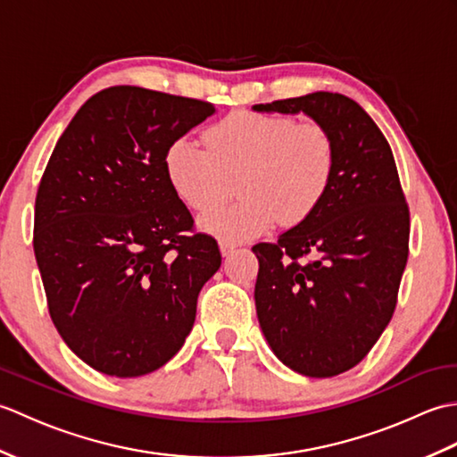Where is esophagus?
<instances>
[{"instance_id":"esophagus-1","label":"esophagus","mask_w":457,"mask_h":457,"mask_svg":"<svg viewBox=\"0 0 457 457\" xmlns=\"http://www.w3.org/2000/svg\"><path fill=\"white\" fill-rule=\"evenodd\" d=\"M234 249H236V245L229 244V241H220V251H221L223 257H228V255L234 253Z\"/></svg>"}]
</instances>
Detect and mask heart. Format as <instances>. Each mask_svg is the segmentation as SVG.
<instances>
[{
  "instance_id": "b5f03b06",
  "label": "heart",
  "mask_w": 457,
  "mask_h": 457,
  "mask_svg": "<svg viewBox=\"0 0 457 457\" xmlns=\"http://www.w3.org/2000/svg\"><path fill=\"white\" fill-rule=\"evenodd\" d=\"M206 149L177 137L164 151L174 194L194 212L218 208L237 180L239 202L202 218L204 229L236 241L312 216L332 184L336 143L322 123L290 115L231 112L204 133Z\"/></svg>"
}]
</instances>
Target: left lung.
<instances>
[{
    "label": "left lung",
    "instance_id": "1",
    "mask_svg": "<svg viewBox=\"0 0 457 457\" xmlns=\"http://www.w3.org/2000/svg\"><path fill=\"white\" fill-rule=\"evenodd\" d=\"M310 115L332 133L336 170L312 216L257 244L255 306L275 355L306 377H334L371 352L391 322L409 259L411 213L393 151L347 96L314 92L253 105Z\"/></svg>",
    "mask_w": 457,
    "mask_h": 457
}]
</instances>
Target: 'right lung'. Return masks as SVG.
Listing matches in <instances>:
<instances>
[{
  "label": "right lung",
  "instance_id": "obj_1",
  "mask_svg": "<svg viewBox=\"0 0 457 457\" xmlns=\"http://www.w3.org/2000/svg\"><path fill=\"white\" fill-rule=\"evenodd\" d=\"M216 108L137 86L86 102L58 139L35 200L33 249L48 314L96 371L139 377L182 347L221 265L164 172V151Z\"/></svg>",
  "mask_w": 457,
  "mask_h": 457
}]
</instances>
